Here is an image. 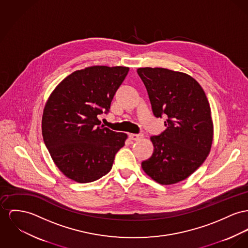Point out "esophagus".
I'll return each mask as SVG.
<instances>
[{"mask_svg": "<svg viewBox=\"0 0 248 248\" xmlns=\"http://www.w3.org/2000/svg\"><path fill=\"white\" fill-rule=\"evenodd\" d=\"M143 137V134H136V133H130L129 138L133 141H137Z\"/></svg>", "mask_w": 248, "mask_h": 248, "instance_id": "1", "label": "esophagus"}]
</instances>
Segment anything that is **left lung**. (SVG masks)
Instances as JSON below:
<instances>
[{
    "label": "left lung",
    "instance_id": "obj_1",
    "mask_svg": "<svg viewBox=\"0 0 248 248\" xmlns=\"http://www.w3.org/2000/svg\"><path fill=\"white\" fill-rule=\"evenodd\" d=\"M153 114H165L166 130L151 136L154 151L144 172L163 185L191 176L209 155L214 140L211 107L201 85L190 75L163 67H139Z\"/></svg>",
    "mask_w": 248,
    "mask_h": 248
}]
</instances>
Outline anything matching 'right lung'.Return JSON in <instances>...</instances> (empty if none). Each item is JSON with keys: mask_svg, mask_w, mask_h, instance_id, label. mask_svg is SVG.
Returning <instances> with one entry per match:
<instances>
[{"mask_svg": "<svg viewBox=\"0 0 248 248\" xmlns=\"http://www.w3.org/2000/svg\"><path fill=\"white\" fill-rule=\"evenodd\" d=\"M127 66H93L76 70L59 83L42 115V135L50 157L66 178L80 183L106 175L128 135L100 127Z\"/></svg>", "mask_w": 248, "mask_h": 248, "instance_id": "obj_1", "label": "right lung"}]
</instances>
